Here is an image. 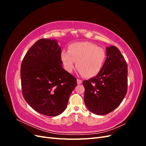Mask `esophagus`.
Instances as JSON below:
<instances>
[{"label":"esophagus","mask_w":146,"mask_h":146,"mask_svg":"<svg viewBox=\"0 0 146 146\" xmlns=\"http://www.w3.org/2000/svg\"><path fill=\"white\" fill-rule=\"evenodd\" d=\"M77 84L78 85H80V84H82V80H80V79H77Z\"/></svg>","instance_id":"34e87169"}]
</instances>
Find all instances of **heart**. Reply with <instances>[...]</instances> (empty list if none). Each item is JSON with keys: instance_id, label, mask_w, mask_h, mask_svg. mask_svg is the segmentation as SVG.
<instances>
[{"instance_id": "obj_1", "label": "heart", "mask_w": 146, "mask_h": 146, "mask_svg": "<svg viewBox=\"0 0 146 146\" xmlns=\"http://www.w3.org/2000/svg\"><path fill=\"white\" fill-rule=\"evenodd\" d=\"M61 59L65 69L70 72L76 62L79 72L87 78L96 76L103 68L107 53L103 48L90 42H75L70 44L68 52L62 51Z\"/></svg>"}]
</instances>
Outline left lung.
Returning <instances> with one entry per match:
<instances>
[{"label": "left lung", "instance_id": "1", "mask_svg": "<svg viewBox=\"0 0 146 146\" xmlns=\"http://www.w3.org/2000/svg\"><path fill=\"white\" fill-rule=\"evenodd\" d=\"M107 59L101 71L83 82L84 101L92 113L105 115L115 110L127 92V64L118 48L107 47Z\"/></svg>", "mask_w": 146, "mask_h": 146}]
</instances>
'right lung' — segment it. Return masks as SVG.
<instances>
[{"label":"right lung","instance_id":"1","mask_svg":"<svg viewBox=\"0 0 146 146\" xmlns=\"http://www.w3.org/2000/svg\"><path fill=\"white\" fill-rule=\"evenodd\" d=\"M61 48L55 39H40L31 47L21 66L22 92L25 101L43 115L56 116L67 106L77 78L65 70Z\"/></svg>","mask_w":146,"mask_h":146}]
</instances>
